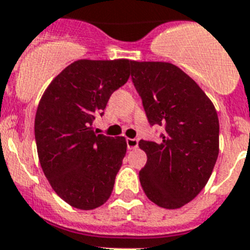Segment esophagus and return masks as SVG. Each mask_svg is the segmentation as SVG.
I'll list each match as a JSON object with an SVG mask.
<instances>
[{
    "label": "esophagus",
    "mask_w": 250,
    "mask_h": 250,
    "mask_svg": "<svg viewBox=\"0 0 250 250\" xmlns=\"http://www.w3.org/2000/svg\"><path fill=\"white\" fill-rule=\"evenodd\" d=\"M125 142H127V147L129 149H134L138 147V140H136V138H127Z\"/></svg>",
    "instance_id": "1"
}]
</instances>
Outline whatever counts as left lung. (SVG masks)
Listing matches in <instances>:
<instances>
[{
    "label": "left lung",
    "instance_id": "1",
    "mask_svg": "<svg viewBox=\"0 0 250 250\" xmlns=\"http://www.w3.org/2000/svg\"><path fill=\"white\" fill-rule=\"evenodd\" d=\"M132 82L160 142L141 140L147 164L140 171L145 194L165 209H179L205 188L219 155V118L203 89L176 65L132 62Z\"/></svg>",
    "mask_w": 250,
    "mask_h": 250
}]
</instances>
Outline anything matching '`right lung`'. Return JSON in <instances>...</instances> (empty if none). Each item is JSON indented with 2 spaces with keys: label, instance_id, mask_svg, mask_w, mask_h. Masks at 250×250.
I'll return each instance as SVG.
<instances>
[{
  "label": "right lung",
  "instance_id": "add662e5",
  "mask_svg": "<svg viewBox=\"0 0 250 250\" xmlns=\"http://www.w3.org/2000/svg\"><path fill=\"white\" fill-rule=\"evenodd\" d=\"M131 60H78L49 84L35 117L45 176L65 203L82 210L103 205L127 151L125 137L94 132L113 92L127 83Z\"/></svg>",
  "mask_w": 250,
  "mask_h": 250
}]
</instances>
